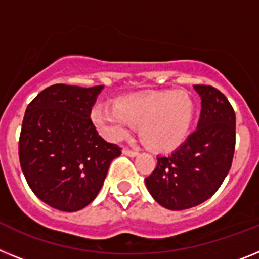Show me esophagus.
<instances>
[{"label":"esophagus","mask_w":259,"mask_h":259,"mask_svg":"<svg viewBox=\"0 0 259 259\" xmlns=\"http://www.w3.org/2000/svg\"><path fill=\"white\" fill-rule=\"evenodd\" d=\"M122 154L123 155L130 156V158H134V156L138 155V153H137V151H133V150H129V149H123Z\"/></svg>","instance_id":"esophagus-1"}]
</instances>
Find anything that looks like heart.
Segmentation results:
<instances>
[{
	"mask_svg": "<svg viewBox=\"0 0 259 259\" xmlns=\"http://www.w3.org/2000/svg\"><path fill=\"white\" fill-rule=\"evenodd\" d=\"M92 122L110 141H119L140 125L141 140L154 151L170 153L190 136L195 103L184 91H158L117 100L116 106L96 105Z\"/></svg>",
	"mask_w": 259,
	"mask_h": 259,
	"instance_id": "heart-1",
	"label": "heart"
}]
</instances>
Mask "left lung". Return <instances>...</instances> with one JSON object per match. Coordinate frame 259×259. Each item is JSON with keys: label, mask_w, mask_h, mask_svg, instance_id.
I'll list each match as a JSON object with an SVG mask.
<instances>
[{"label": "left lung", "mask_w": 259, "mask_h": 259, "mask_svg": "<svg viewBox=\"0 0 259 259\" xmlns=\"http://www.w3.org/2000/svg\"><path fill=\"white\" fill-rule=\"evenodd\" d=\"M201 100L196 130L170 155H159L145 179L151 196L167 209L196 207L221 186L232 166L236 114L228 99L209 85H193Z\"/></svg>", "instance_id": "left-lung-1"}]
</instances>
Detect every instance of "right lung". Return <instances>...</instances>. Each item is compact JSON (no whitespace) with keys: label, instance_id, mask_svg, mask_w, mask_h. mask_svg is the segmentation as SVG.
Returning <instances> with one entry per match:
<instances>
[{"label":"right lung","instance_id":"1","mask_svg":"<svg viewBox=\"0 0 259 259\" xmlns=\"http://www.w3.org/2000/svg\"><path fill=\"white\" fill-rule=\"evenodd\" d=\"M104 85L55 84L29 104L19 137V162L30 188L63 212L87 207L100 192L117 145L99 136L91 119Z\"/></svg>","mask_w":259,"mask_h":259}]
</instances>
